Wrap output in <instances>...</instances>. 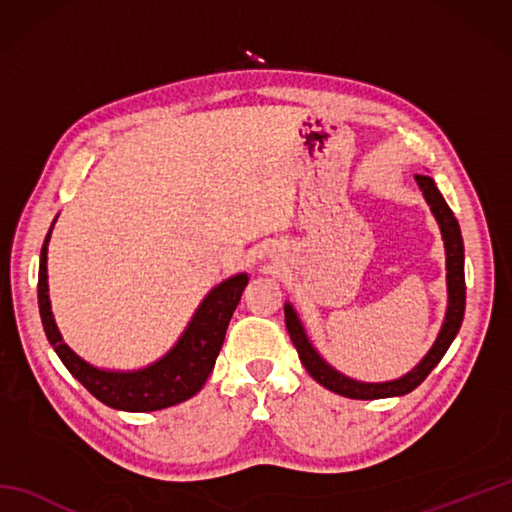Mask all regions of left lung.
<instances>
[{"label": "left lung", "instance_id": "1", "mask_svg": "<svg viewBox=\"0 0 512 512\" xmlns=\"http://www.w3.org/2000/svg\"><path fill=\"white\" fill-rule=\"evenodd\" d=\"M418 187L424 195V200L431 206V213L436 215L440 224L442 239H444V250H447V288H449V303H447V314H444L442 330L438 334L436 343H433L427 356L398 380H387V383H361V380L347 378L345 374L336 372L332 365H328L314 350L310 339L306 336V330L297 317L295 308L286 303L284 306V317H286V328L292 343H295L299 358L303 367L308 369V374L317 380L319 385L325 389L334 391V394H341L345 398L354 400H376V398H391V396H405L409 391L416 389L424 378L431 374V369L436 367L442 356L447 354L449 345L453 343L455 334H458L462 319H464V306H466V284H464V242L460 233V224L455 220L453 211L449 204L444 202L442 193L438 191L436 182L429 176H416Z\"/></svg>", "mask_w": 512, "mask_h": 512}]
</instances>
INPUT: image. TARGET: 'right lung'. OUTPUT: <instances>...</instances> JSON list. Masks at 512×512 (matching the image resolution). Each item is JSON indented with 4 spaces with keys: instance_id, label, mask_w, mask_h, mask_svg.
Wrapping results in <instances>:
<instances>
[{
    "instance_id": "obj_1",
    "label": "right lung",
    "mask_w": 512,
    "mask_h": 512,
    "mask_svg": "<svg viewBox=\"0 0 512 512\" xmlns=\"http://www.w3.org/2000/svg\"><path fill=\"white\" fill-rule=\"evenodd\" d=\"M54 224V222H52ZM52 226L41 246L39 259V314L43 330L61 363L68 372L101 400L103 405L121 411H158L189 400L204 387L206 378L213 372L215 358L222 350L228 321L242 299V290L248 284V275L239 273L215 286L204 297L200 308L195 310L187 330L182 332L178 343L171 350L136 372H110L85 363L63 343L61 332L54 323L50 295H48V239Z\"/></svg>"
}]
</instances>
